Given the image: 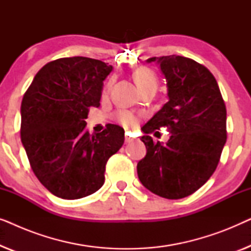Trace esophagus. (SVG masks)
Wrapping results in <instances>:
<instances>
[{
  "mask_svg": "<svg viewBox=\"0 0 251 251\" xmlns=\"http://www.w3.org/2000/svg\"><path fill=\"white\" fill-rule=\"evenodd\" d=\"M125 139H126V144H129V143H131V142H133V140H136L135 138H132V137H130L129 135H126V137H125Z\"/></svg>",
  "mask_w": 251,
  "mask_h": 251,
  "instance_id": "esophagus-1",
  "label": "esophagus"
}]
</instances>
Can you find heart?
Here are the masks:
<instances>
[{"instance_id": "heart-1", "label": "heart", "mask_w": 251, "mask_h": 251, "mask_svg": "<svg viewBox=\"0 0 251 251\" xmlns=\"http://www.w3.org/2000/svg\"><path fill=\"white\" fill-rule=\"evenodd\" d=\"M133 80H135L137 87L139 88V90L142 91L146 88H155L157 87V76L156 74L154 73L153 70H151L149 67H140L137 70L135 73H133ZM112 84V81H109L107 85H106V89L109 88V85ZM116 120H118L119 123L125 126V128H133L136 126L137 122V116L133 114L132 112L129 111H119L116 113Z\"/></svg>"}]
</instances>
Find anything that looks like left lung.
<instances>
[{
    "label": "left lung",
    "mask_w": 251,
    "mask_h": 251,
    "mask_svg": "<svg viewBox=\"0 0 251 251\" xmlns=\"http://www.w3.org/2000/svg\"><path fill=\"white\" fill-rule=\"evenodd\" d=\"M167 78L169 101L143 126L147 153L137 164L139 180L152 193L177 200L193 194L215 173L226 143V106L217 81L191 58L152 57ZM172 132L164 146L150 133Z\"/></svg>",
    "instance_id": "1"
}]
</instances>
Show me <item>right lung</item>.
I'll return each instance as SVG.
<instances>
[{
	"instance_id": "add662e5",
	"label": "right lung",
	"mask_w": 251,
	"mask_h": 251,
	"mask_svg": "<svg viewBox=\"0 0 251 251\" xmlns=\"http://www.w3.org/2000/svg\"><path fill=\"white\" fill-rule=\"evenodd\" d=\"M112 70L92 58H59L37 72L24 95L22 143L37 179L58 198L75 200L97 192L108 159L125 143L121 126L92 135L85 126Z\"/></svg>"
}]
</instances>
